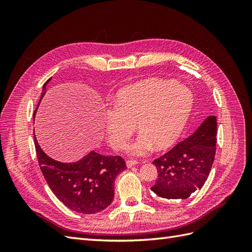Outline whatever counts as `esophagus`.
<instances>
[{
  "instance_id": "1",
  "label": "esophagus",
  "mask_w": 252,
  "mask_h": 252,
  "mask_svg": "<svg viewBox=\"0 0 252 252\" xmlns=\"http://www.w3.org/2000/svg\"><path fill=\"white\" fill-rule=\"evenodd\" d=\"M136 164H138V162H136V161H129V159L126 162V166L128 167V168H131V167L135 166Z\"/></svg>"
}]
</instances>
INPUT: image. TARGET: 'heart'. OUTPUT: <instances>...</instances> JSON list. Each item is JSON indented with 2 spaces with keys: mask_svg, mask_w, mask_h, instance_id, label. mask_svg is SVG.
Masks as SVG:
<instances>
[{
  "mask_svg": "<svg viewBox=\"0 0 252 252\" xmlns=\"http://www.w3.org/2000/svg\"><path fill=\"white\" fill-rule=\"evenodd\" d=\"M193 106L188 88L161 79H147L118 91L113 108L106 109V140L117 150L127 147L134 130L141 132L129 148L132 156H145L156 147L165 149L179 139Z\"/></svg>",
  "mask_w": 252,
  "mask_h": 252,
  "instance_id": "b5f03b06",
  "label": "heart"
}]
</instances>
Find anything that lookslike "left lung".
Returning <instances> with one entry per match:
<instances>
[{
	"mask_svg": "<svg viewBox=\"0 0 252 252\" xmlns=\"http://www.w3.org/2000/svg\"><path fill=\"white\" fill-rule=\"evenodd\" d=\"M217 118L206 119L195 132L155 159L156 184L150 189L167 200H184L207 180L217 149Z\"/></svg>",
	"mask_w": 252,
	"mask_h": 252,
	"instance_id": "1",
	"label": "left lung"
}]
</instances>
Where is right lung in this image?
<instances>
[{
	"label": "right lung",
	"mask_w": 252,
	"mask_h": 252,
	"mask_svg": "<svg viewBox=\"0 0 252 252\" xmlns=\"http://www.w3.org/2000/svg\"><path fill=\"white\" fill-rule=\"evenodd\" d=\"M50 80L43 85L33 118ZM33 139L44 178L51 191L66 207L83 215H93L108 207L114 196V181L126 169L123 158L119 156H102L93 150L77 162L63 163L45 154L34 133Z\"/></svg>",
	"instance_id": "add662e5"
}]
</instances>
